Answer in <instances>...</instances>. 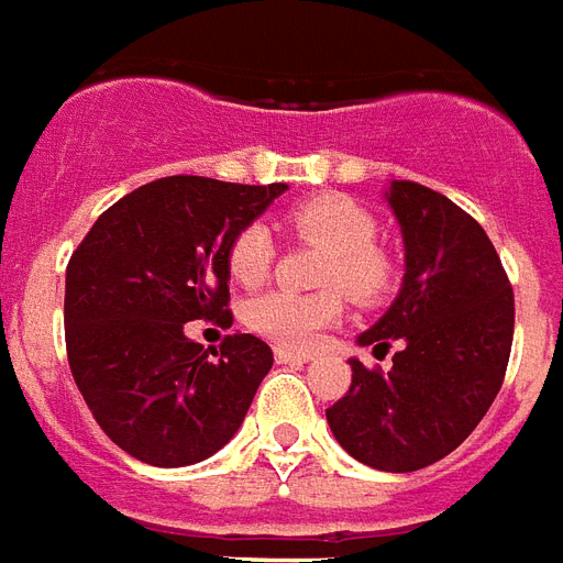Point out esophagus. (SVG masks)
<instances>
[{"mask_svg":"<svg viewBox=\"0 0 563 563\" xmlns=\"http://www.w3.org/2000/svg\"><path fill=\"white\" fill-rule=\"evenodd\" d=\"M274 357H277V364H307V361H313L310 352H298V349H286V345H277Z\"/></svg>","mask_w":563,"mask_h":563,"instance_id":"34e87169","label":"esophagus"}]
</instances>
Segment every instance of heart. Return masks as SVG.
Masks as SVG:
<instances>
[{
	"instance_id": "heart-1",
	"label": "heart",
	"mask_w": 563,
	"mask_h": 563,
	"mask_svg": "<svg viewBox=\"0 0 563 563\" xmlns=\"http://www.w3.org/2000/svg\"><path fill=\"white\" fill-rule=\"evenodd\" d=\"M289 229L303 241L328 247L322 262L324 286H343L355 301H376L394 286V260L376 241V214L357 199L343 194H322L295 206L286 218ZM274 241L268 227L250 223L232 239L227 253L229 274L241 286H260L271 271ZM343 295L336 289L322 292H265L247 303V324L274 343L310 349L319 336L340 322Z\"/></svg>"
}]
</instances>
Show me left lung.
<instances>
[{"label": "left lung", "instance_id": "8db88e82", "mask_svg": "<svg viewBox=\"0 0 563 563\" xmlns=\"http://www.w3.org/2000/svg\"><path fill=\"white\" fill-rule=\"evenodd\" d=\"M385 199L406 274L357 345L402 349L390 373L349 357L352 387L324 415L349 456L406 474L456 451L493 406L514 343V289L493 241L456 202L415 181H390Z\"/></svg>", "mask_w": 563, "mask_h": 563}]
</instances>
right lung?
Returning <instances> with one entry per match:
<instances>
[{"mask_svg":"<svg viewBox=\"0 0 563 563\" xmlns=\"http://www.w3.org/2000/svg\"><path fill=\"white\" fill-rule=\"evenodd\" d=\"M289 185L169 176L95 220L65 274V343L98 427L157 468L202 462L244 423L274 355L253 334L208 352L185 334L223 319L229 244Z\"/></svg>","mask_w":563,"mask_h":563,"instance_id":"add662e5","label":"right lung"}]
</instances>
